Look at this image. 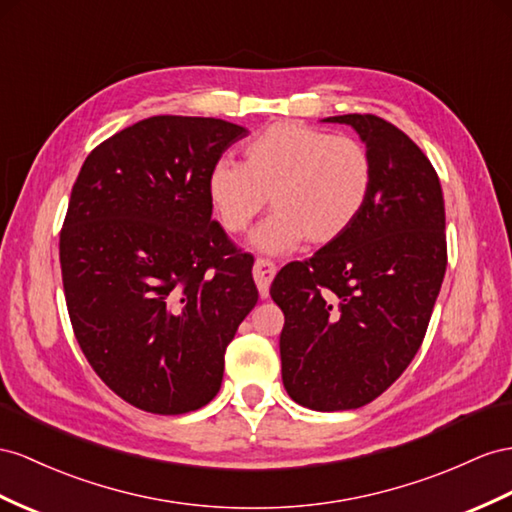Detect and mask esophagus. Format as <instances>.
<instances>
[{"label": "esophagus", "mask_w": 512, "mask_h": 512, "mask_svg": "<svg viewBox=\"0 0 512 512\" xmlns=\"http://www.w3.org/2000/svg\"><path fill=\"white\" fill-rule=\"evenodd\" d=\"M274 274H277V266H274L270 259L259 257V259L255 261L253 277H255V283H257V290H259V296H261V298H268V294H270V283H272V279H274Z\"/></svg>", "instance_id": "34e87169"}]
</instances>
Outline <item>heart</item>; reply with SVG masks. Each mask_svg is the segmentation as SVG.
Masks as SVG:
<instances>
[{"label":"heart","instance_id":"heart-1","mask_svg":"<svg viewBox=\"0 0 512 512\" xmlns=\"http://www.w3.org/2000/svg\"><path fill=\"white\" fill-rule=\"evenodd\" d=\"M374 186L365 144L348 134L279 121L244 144L242 164L222 160L207 177V196L227 233H244L268 203L274 214L255 233L261 251H285L303 238L324 246L361 216Z\"/></svg>","mask_w":512,"mask_h":512}]
</instances>
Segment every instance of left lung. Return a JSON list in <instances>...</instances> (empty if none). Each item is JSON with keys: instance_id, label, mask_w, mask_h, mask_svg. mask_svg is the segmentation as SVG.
<instances>
[{"instance_id": "8db88e82", "label": "left lung", "mask_w": 512, "mask_h": 512, "mask_svg": "<svg viewBox=\"0 0 512 512\" xmlns=\"http://www.w3.org/2000/svg\"><path fill=\"white\" fill-rule=\"evenodd\" d=\"M324 121L357 129L374 162L372 194L342 238L281 268L270 296L285 316L290 398L348 411L396 383L424 342L448 266L445 205L437 170L396 125L374 114Z\"/></svg>"}]
</instances>
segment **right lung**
I'll return each instance as SVG.
<instances>
[{
	"instance_id": "obj_1",
	"label": "right lung",
	"mask_w": 512,
	"mask_h": 512,
	"mask_svg": "<svg viewBox=\"0 0 512 512\" xmlns=\"http://www.w3.org/2000/svg\"><path fill=\"white\" fill-rule=\"evenodd\" d=\"M248 131L151 116L103 140L77 175L60 231L73 333L116 396L181 415L212 400L225 352L257 305L253 255L212 220L209 170Z\"/></svg>"
}]
</instances>
